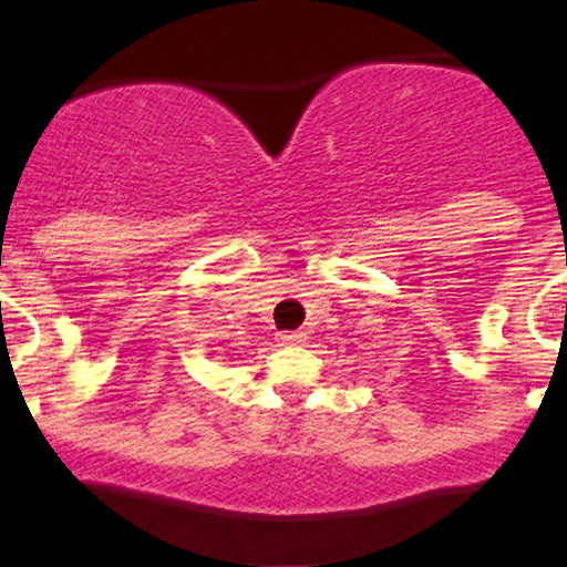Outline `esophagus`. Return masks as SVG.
Listing matches in <instances>:
<instances>
[{
  "label": "esophagus",
  "instance_id": "esophagus-1",
  "mask_svg": "<svg viewBox=\"0 0 567 567\" xmlns=\"http://www.w3.org/2000/svg\"><path fill=\"white\" fill-rule=\"evenodd\" d=\"M277 341L282 347H298V343L306 341V333H301V330H285V333H277Z\"/></svg>",
  "mask_w": 567,
  "mask_h": 567
}]
</instances>
